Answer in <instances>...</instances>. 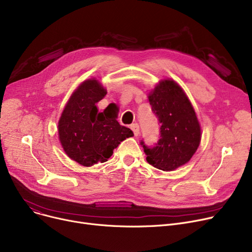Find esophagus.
<instances>
[{
  "mask_svg": "<svg viewBox=\"0 0 252 252\" xmlns=\"http://www.w3.org/2000/svg\"><path fill=\"white\" fill-rule=\"evenodd\" d=\"M130 128H131V130L134 131L135 136H139V134H140V127H139V125H138V124L130 125Z\"/></svg>",
  "mask_w": 252,
  "mask_h": 252,
  "instance_id": "obj_1",
  "label": "esophagus"
}]
</instances>
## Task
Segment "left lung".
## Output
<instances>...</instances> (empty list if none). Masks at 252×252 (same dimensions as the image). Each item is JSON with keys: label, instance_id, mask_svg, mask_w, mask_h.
<instances>
[{"label": "left lung", "instance_id": "1", "mask_svg": "<svg viewBox=\"0 0 252 252\" xmlns=\"http://www.w3.org/2000/svg\"><path fill=\"white\" fill-rule=\"evenodd\" d=\"M148 99L161 126L155 146L148 147L141 141L146 160L158 169L174 170L187 163L199 146V122L187 95L173 79L159 82Z\"/></svg>", "mask_w": 252, "mask_h": 252}]
</instances>
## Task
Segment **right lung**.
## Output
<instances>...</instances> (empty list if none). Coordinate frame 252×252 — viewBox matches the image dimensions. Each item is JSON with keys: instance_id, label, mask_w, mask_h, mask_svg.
<instances>
[{"instance_id": "obj_1", "label": "right lung", "mask_w": 252, "mask_h": 252, "mask_svg": "<svg viewBox=\"0 0 252 252\" xmlns=\"http://www.w3.org/2000/svg\"><path fill=\"white\" fill-rule=\"evenodd\" d=\"M106 93L97 79L85 81L73 92L59 119V140L65 153L84 166L107 161L121 142L134 136L105 110L98 111L96 104Z\"/></svg>"}]
</instances>
